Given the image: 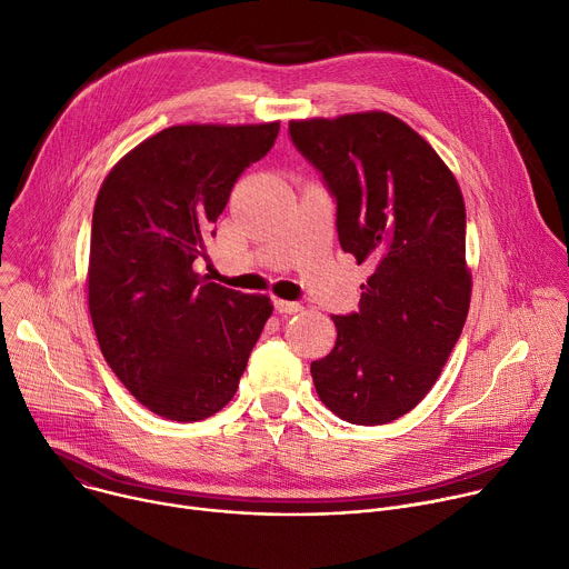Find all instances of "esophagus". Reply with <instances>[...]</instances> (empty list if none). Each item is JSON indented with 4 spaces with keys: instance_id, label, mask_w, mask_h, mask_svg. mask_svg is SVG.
Masks as SVG:
<instances>
[{
    "instance_id": "obj_1",
    "label": "esophagus",
    "mask_w": 569,
    "mask_h": 569,
    "mask_svg": "<svg viewBox=\"0 0 569 569\" xmlns=\"http://www.w3.org/2000/svg\"><path fill=\"white\" fill-rule=\"evenodd\" d=\"M274 308L279 310V312H283V315H295V312H299L303 306L301 303H297V301H286V299H274Z\"/></svg>"
}]
</instances>
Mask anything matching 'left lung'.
<instances>
[{"instance_id": "1", "label": "left lung", "mask_w": 569, "mask_h": 569, "mask_svg": "<svg viewBox=\"0 0 569 569\" xmlns=\"http://www.w3.org/2000/svg\"><path fill=\"white\" fill-rule=\"evenodd\" d=\"M290 137L338 200L340 248L373 268L360 310L333 317V351L310 365L317 396L342 421L391 423L432 389L468 315L461 189L389 112L297 119Z\"/></svg>"}]
</instances>
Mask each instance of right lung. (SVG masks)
<instances>
[{
    "label": "right lung",
    "mask_w": 569,
    "mask_h": 569,
    "mask_svg": "<svg viewBox=\"0 0 569 569\" xmlns=\"http://www.w3.org/2000/svg\"><path fill=\"white\" fill-rule=\"evenodd\" d=\"M279 134V121L189 123L126 152L103 180L88 266L101 353L150 412L202 421L233 398L272 301L193 270L229 193Z\"/></svg>",
    "instance_id": "obj_1"
}]
</instances>
